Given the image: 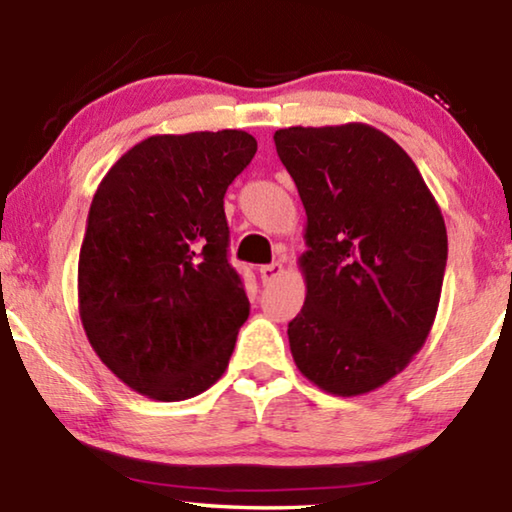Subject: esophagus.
I'll list each match as a JSON object with an SVG mask.
<instances>
[{
  "mask_svg": "<svg viewBox=\"0 0 512 512\" xmlns=\"http://www.w3.org/2000/svg\"><path fill=\"white\" fill-rule=\"evenodd\" d=\"M258 275H261V282L263 284H272L275 279H279L284 275V265L282 263H270V265H263L261 270H258Z\"/></svg>",
  "mask_w": 512,
  "mask_h": 512,
  "instance_id": "1",
  "label": "esophagus"
}]
</instances>
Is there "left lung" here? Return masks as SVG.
Returning <instances> with one entry per match:
<instances>
[{
	"label": "left lung",
	"mask_w": 512,
	"mask_h": 512,
	"mask_svg": "<svg viewBox=\"0 0 512 512\" xmlns=\"http://www.w3.org/2000/svg\"><path fill=\"white\" fill-rule=\"evenodd\" d=\"M303 200V310L293 361L335 396L387 384L424 347L447 263L443 214L412 158L373 125L275 132Z\"/></svg>",
	"instance_id": "obj_1"
}]
</instances>
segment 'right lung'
<instances>
[{"mask_svg": "<svg viewBox=\"0 0 512 512\" xmlns=\"http://www.w3.org/2000/svg\"><path fill=\"white\" fill-rule=\"evenodd\" d=\"M254 153L242 130L153 135L97 186L79 254L81 324L104 366L153 401L212 387L249 317L223 195Z\"/></svg>", "mask_w": 512, "mask_h": 512, "instance_id": "obj_1", "label": "right lung"}]
</instances>
